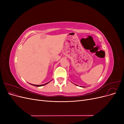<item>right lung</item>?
Masks as SVG:
<instances>
[{
    "label": "right lung",
    "instance_id": "add662e5",
    "mask_svg": "<svg viewBox=\"0 0 124 124\" xmlns=\"http://www.w3.org/2000/svg\"><path fill=\"white\" fill-rule=\"evenodd\" d=\"M49 82H48V83H49ZM48 83H46V84H42V85H33V84H31V85H33V86H37V87H40V86H43V85H46V84H47Z\"/></svg>",
    "mask_w": 124,
    "mask_h": 124
}]
</instances>
